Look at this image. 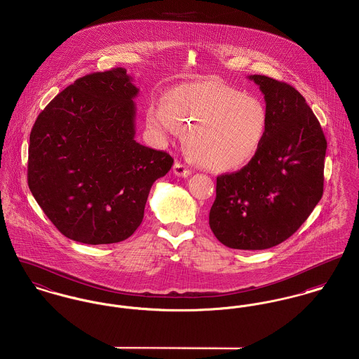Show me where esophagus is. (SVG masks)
Returning <instances> with one entry per match:
<instances>
[{
	"label": "esophagus",
	"instance_id": "obj_1",
	"mask_svg": "<svg viewBox=\"0 0 359 359\" xmlns=\"http://www.w3.org/2000/svg\"><path fill=\"white\" fill-rule=\"evenodd\" d=\"M173 173L180 177H189L191 175V169L187 168L184 164L176 161L173 165Z\"/></svg>",
	"mask_w": 359,
	"mask_h": 359
}]
</instances>
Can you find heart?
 I'll use <instances>...</instances> for the list:
<instances>
[{
	"label": "heart",
	"mask_w": 359,
	"mask_h": 359,
	"mask_svg": "<svg viewBox=\"0 0 359 359\" xmlns=\"http://www.w3.org/2000/svg\"><path fill=\"white\" fill-rule=\"evenodd\" d=\"M147 121L163 138L186 131V147L202 167L229 172L247 165L266 137L269 111L256 97L219 80L170 88Z\"/></svg>",
	"instance_id": "heart-1"
}]
</instances>
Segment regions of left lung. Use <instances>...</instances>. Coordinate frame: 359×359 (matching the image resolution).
<instances>
[{"label":"left lung","mask_w":359,"mask_h":359,"mask_svg":"<svg viewBox=\"0 0 359 359\" xmlns=\"http://www.w3.org/2000/svg\"><path fill=\"white\" fill-rule=\"evenodd\" d=\"M259 85L269 127L259 151L244 168L217 177L209 224L234 250H267L287 240L323 196L327 141L313 111L292 85L267 76Z\"/></svg>","instance_id":"1"}]
</instances>
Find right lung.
Masks as SVG:
<instances>
[{
	"label": "right lung",
	"instance_id": "add662e5",
	"mask_svg": "<svg viewBox=\"0 0 359 359\" xmlns=\"http://www.w3.org/2000/svg\"><path fill=\"white\" fill-rule=\"evenodd\" d=\"M140 89L126 69L84 76L39 114L29 135L28 186L54 226L99 245L141 225L153 183L168 173L167 151L135 141Z\"/></svg>",
	"mask_w": 359,
	"mask_h": 359
}]
</instances>
